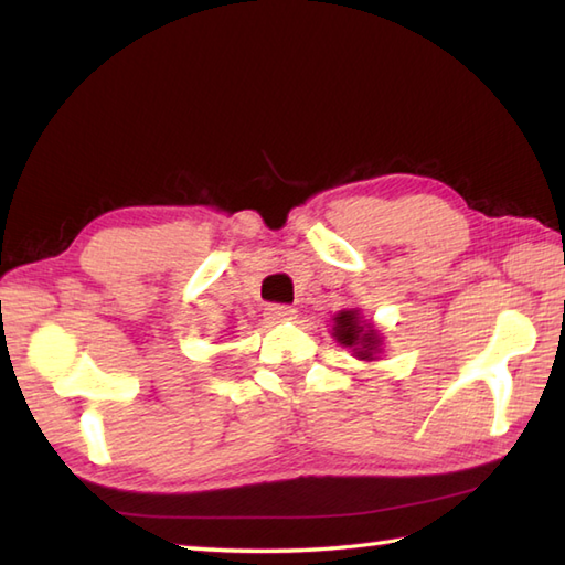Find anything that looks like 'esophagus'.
<instances>
[{"instance_id":"obj_1","label":"esophagus","mask_w":565,"mask_h":565,"mask_svg":"<svg viewBox=\"0 0 565 565\" xmlns=\"http://www.w3.org/2000/svg\"><path fill=\"white\" fill-rule=\"evenodd\" d=\"M267 320L269 322H286V320H294V316H296V310L291 308V306H281V303H274V306H269L267 308Z\"/></svg>"}]
</instances>
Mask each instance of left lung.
<instances>
[{
  "label": "left lung",
  "mask_w": 565,
  "mask_h": 565,
  "mask_svg": "<svg viewBox=\"0 0 565 565\" xmlns=\"http://www.w3.org/2000/svg\"><path fill=\"white\" fill-rule=\"evenodd\" d=\"M332 338L338 340L342 347H350L356 359L362 362H374L376 354L381 352V332L374 330L371 322L362 320L356 308L350 310H340L334 316V328H332Z\"/></svg>",
  "instance_id": "1"
}]
</instances>
